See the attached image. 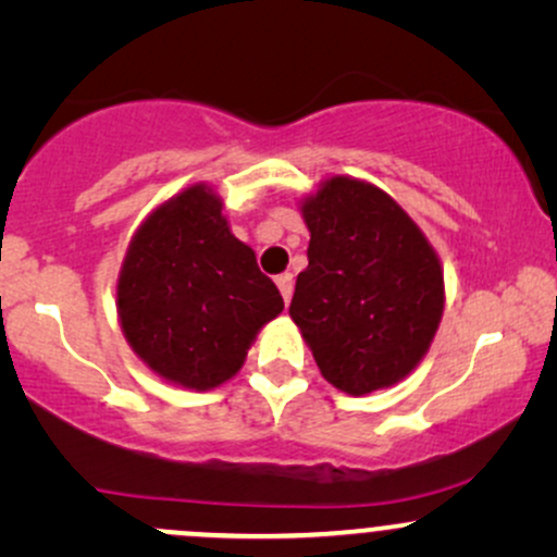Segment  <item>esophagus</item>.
Segmentation results:
<instances>
[{"mask_svg": "<svg viewBox=\"0 0 557 557\" xmlns=\"http://www.w3.org/2000/svg\"><path fill=\"white\" fill-rule=\"evenodd\" d=\"M277 287H280V293H283L285 304H290V296H293V274H290V272L277 274Z\"/></svg>", "mask_w": 557, "mask_h": 557, "instance_id": "esophagus-1", "label": "esophagus"}]
</instances>
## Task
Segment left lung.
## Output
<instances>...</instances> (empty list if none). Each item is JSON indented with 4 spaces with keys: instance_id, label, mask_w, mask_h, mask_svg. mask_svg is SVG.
<instances>
[{
    "instance_id": "left-lung-1",
    "label": "left lung",
    "mask_w": 557,
    "mask_h": 557,
    "mask_svg": "<svg viewBox=\"0 0 557 557\" xmlns=\"http://www.w3.org/2000/svg\"><path fill=\"white\" fill-rule=\"evenodd\" d=\"M309 267L290 317L319 372L350 395L403 380L443 317V270L421 230L374 185L332 177L304 203Z\"/></svg>"
}]
</instances>
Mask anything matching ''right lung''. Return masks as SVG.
Wrapping results in <instances>:
<instances>
[{
    "mask_svg": "<svg viewBox=\"0 0 557 557\" xmlns=\"http://www.w3.org/2000/svg\"><path fill=\"white\" fill-rule=\"evenodd\" d=\"M117 309L127 343L157 374L209 389L243 367L283 296L230 233L220 198L194 185L140 225L120 272Z\"/></svg>",
    "mask_w": 557,
    "mask_h": 557,
    "instance_id": "obj_1",
    "label": "right lung"
}]
</instances>
